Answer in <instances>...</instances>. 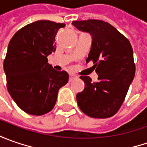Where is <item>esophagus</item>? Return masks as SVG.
Wrapping results in <instances>:
<instances>
[{"label":"esophagus","mask_w":147,"mask_h":147,"mask_svg":"<svg viewBox=\"0 0 147 147\" xmlns=\"http://www.w3.org/2000/svg\"><path fill=\"white\" fill-rule=\"evenodd\" d=\"M77 78H78V77H77L76 75H74V74H69V82H72V81L75 80V79H77Z\"/></svg>","instance_id":"34e87169"}]
</instances>
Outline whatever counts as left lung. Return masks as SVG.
I'll use <instances>...</instances> for the list:
<instances>
[{
    "mask_svg": "<svg viewBox=\"0 0 147 147\" xmlns=\"http://www.w3.org/2000/svg\"><path fill=\"white\" fill-rule=\"evenodd\" d=\"M72 24L92 37L86 62L92 60L98 74L97 82H92L88 76L80 77L85 88L77 94L78 107L92 118H110L119 110L134 78L136 67L132 46L107 22L88 20Z\"/></svg>",
    "mask_w": 147,
    "mask_h": 147,
    "instance_id": "8db88e82",
    "label": "left lung"
}]
</instances>
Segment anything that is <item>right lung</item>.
Wrapping results in <instances>:
<instances>
[{
    "mask_svg": "<svg viewBox=\"0 0 147 147\" xmlns=\"http://www.w3.org/2000/svg\"><path fill=\"white\" fill-rule=\"evenodd\" d=\"M65 24L38 20L24 26L9 43L4 60L7 90L22 110L42 115L55 105L59 88L69 81L65 71H56L47 56L55 51V39Z\"/></svg>",
    "mask_w": 147,
    "mask_h": 147,
    "instance_id": "obj_1",
    "label": "right lung"
}]
</instances>
